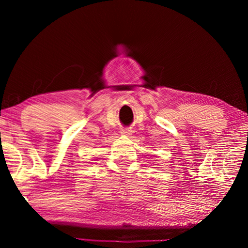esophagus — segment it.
Segmentation results:
<instances>
[{
  "label": "esophagus",
  "instance_id": "34e87169",
  "mask_svg": "<svg viewBox=\"0 0 248 248\" xmlns=\"http://www.w3.org/2000/svg\"><path fill=\"white\" fill-rule=\"evenodd\" d=\"M123 134H125V136H129L130 133H131V130L129 129H123V132H121Z\"/></svg>",
  "mask_w": 248,
  "mask_h": 248
}]
</instances>
